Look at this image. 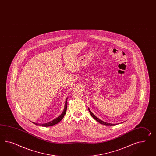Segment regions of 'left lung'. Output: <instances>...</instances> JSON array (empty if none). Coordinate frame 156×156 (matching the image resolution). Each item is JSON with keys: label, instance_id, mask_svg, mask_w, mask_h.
Here are the masks:
<instances>
[{"label": "left lung", "instance_id": "1", "mask_svg": "<svg viewBox=\"0 0 156 156\" xmlns=\"http://www.w3.org/2000/svg\"><path fill=\"white\" fill-rule=\"evenodd\" d=\"M88 110H89V112H90V114L91 115L92 117H93V118L95 119L96 121H97L98 122H99L100 123H101V124H102V125H106V126H112V125H115V124H111V123H106V122H105L103 121H101V120H100V119L98 118V117H96V116H95L94 114H93L91 112V111L90 110V109L88 108Z\"/></svg>", "mask_w": 156, "mask_h": 156}]
</instances>
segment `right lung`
Segmentation results:
<instances>
[{
    "label": "right lung",
    "mask_w": 156,
    "mask_h": 156,
    "mask_svg": "<svg viewBox=\"0 0 156 156\" xmlns=\"http://www.w3.org/2000/svg\"><path fill=\"white\" fill-rule=\"evenodd\" d=\"M67 100H68V99H66V100L64 109L63 110V112L62 113V114H61L58 117H57V118L55 119L54 120L50 122H48V123H44V124H38V123H34V122H33V123L34 124H35V125H36L42 126H44V127L51 126L55 125L57 124L59 122L61 121V120H62V119L64 118L65 114L66 113V110H67V104H68V103H67Z\"/></svg>",
    "instance_id": "add662e5"
}]
</instances>
